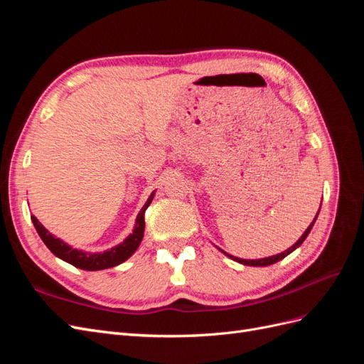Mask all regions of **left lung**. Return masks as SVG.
I'll list each match as a JSON object with an SVG mask.
<instances>
[{"instance_id": "8db88e82", "label": "left lung", "mask_w": 364, "mask_h": 364, "mask_svg": "<svg viewBox=\"0 0 364 364\" xmlns=\"http://www.w3.org/2000/svg\"><path fill=\"white\" fill-rule=\"evenodd\" d=\"M318 211H321V209H318ZM317 215H318V213L316 214V218H317ZM316 218L313 220V223L306 228V230L305 232L302 234V237L296 241V243L291 246V247H289L287 250H284V252H281V253H278V255H273V257H269V258H261V259H241V258H237V257H232V255H229V253H226V252H223L226 257H229L230 259H234V261H237V262H240V264H245V266H255V267H264V266H270V264H274V262H278V261H281L282 258H285L289 255V253H291L294 249H297L299 247L304 241H305V238L308 237V234H310V230H311V228H313V225H314V222H316Z\"/></svg>"}]
</instances>
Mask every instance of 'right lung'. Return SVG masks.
<instances>
[{
	"mask_svg": "<svg viewBox=\"0 0 364 364\" xmlns=\"http://www.w3.org/2000/svg\"><path fill=\"white\" fill-rule=\"evenodd\" d=\"M153 196H155V191L150 194L146 205L141 208V211L136 217L134 232H132L121 245L109 249L106 252H102V253H90V252L73 249L67 243H63L60 238H56L54 235H51L48 230L39 223V220L35 215H31V222H33V225H35L38 234L42 238L43 243H46V246L58 258L67 261L71 264V266H74L77 269H82V270H103V269H109V267H115V266H118V264L124 262L127 258L134 255L135 250L138 249L142 237H144V228H146L144 213L149 208V205L151 203Z\"/></svg>",
	"mask_w": 364,
	"mask_h": 364,
	"instance_id": "add662e5",
	"label": "right lung"
}]
</instances>
